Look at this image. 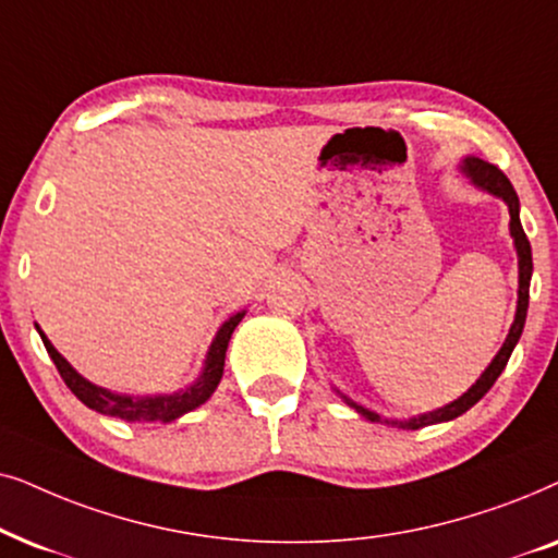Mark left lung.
I'll use <instances>...</instances> for the list:
<instances>
[{"mask_svg":"<svg viewBox=\"0 0 558 558\" xmlns=\"http://www.w3.org/2000/svg\"><path fill=\"white\" fill-rule=\"evenodd\" d=\"M464 170H466V175H470L472 181L480 185V189H485V191H489V193H495V196H500L502 202L508 204V209H510V234H512V240H515L518 270H521V286H518V311H515V322H512L508 339H505V344H502L500 352H497V356L493 360V365H489V367L485 369V373H482L480 380L474 383L472 388L466 390L462 398L454 400V403L439 408V411L426 413V415H418V418H411V421H385V418H380V415H377V413L367 411V408L356 405V403H352V400H349V398H344L349 405L356 408V413H362L367 421H373V423H383V421H385V423H392V426L415 430V428L430 426V423L451 421V418H457V415L466 413L474 403H477V400H480L482 396H485V392H487L489 388H493L495 380H497V377H500V373L505 369V365H508L512 349H515L518 339H521V333H523L525 314H529V291H531V275H533V257H531V242H529V236H525V232H523L521 217H518V209H521V206H518V193H515V189H512V183L508 181V175H505L502 170L497 168V166H493V162L480 160V158H466V160H464Z\"/></svg>","mask_w":558,"mask_h":558,"instance_id":"1","label":"left lung"}]
</instances>
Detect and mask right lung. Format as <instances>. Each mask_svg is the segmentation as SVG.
<instances>
[{"label": "right lung", "instance_id": "1", "mask_svg": "<svg viewBox=\"0 0 558 558\" xmlns=\"http://www.w3.org/2000/svg\"><path fill=\"white\" fill-rule=\"evenodd\" d=\"M242 316L244 314H236V316L229 318V322H225V326H221L217 339H214V344L209 349V356H206L204 373L196 383L191 385V388L175 392V396H155V398L114 396V392L96 388V385L84 380V377H81L76 369H73L61 354H58V349L50 344L46 333H43L40 329H37V331H40L43 344H46L50 360L56 362V367H58V373H61L63 383L69 385L71 392L81 400V403L94 408V411H99V413H107V415H111V418L150 423V421H175V418H181L183 413L193 411V408H198L211 398V392L217 390V385L221 380V373H225V356H227L229 339H232V331L236 329V324L242 322Z\"/></svg>", "mask_w": 558, "mask_h": 558}]
</instances>
